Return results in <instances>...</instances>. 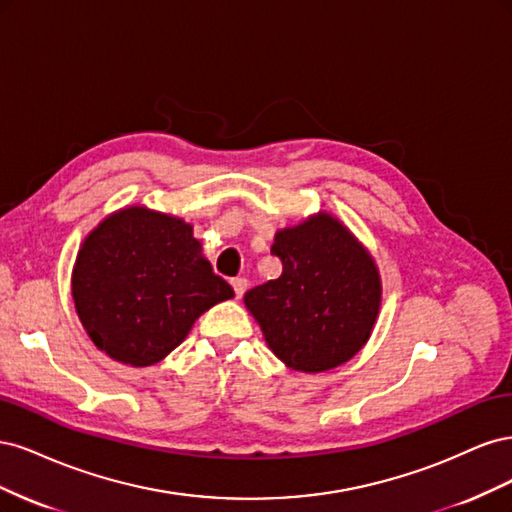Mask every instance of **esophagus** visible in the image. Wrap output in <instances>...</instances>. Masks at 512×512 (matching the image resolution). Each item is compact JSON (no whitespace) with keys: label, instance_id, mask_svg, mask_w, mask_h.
Here are the masks:
<instances>
[{"label":"esophagus","instance_id":"obj_1","mask_svg":"<svg viewBox=\"0 0 512 512\" xmlns=\"http://www.w3.org/2000/svg\"><path fill=\"white\" fill-rule=\"evenodd\" d=\"M230 284H232V288H235L237 299H241L243 292L247 290V280H245V277H235V280H230Z\"/></svg>","mask_w":512,"mask_h":512}]
</instances>
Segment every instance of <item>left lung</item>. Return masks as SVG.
Masks as SVG:
<instances>
[{
	"instance_id": "8db88e82",
	"label": "left lung",
	"mask_w": 512,
	"mask_h": 512,
	"mask_svg": "<svg viewBox=\"0 0 512 512\" xmlns=\"http://www.w3.org/2000/svg\"><path fill=\"white\" fill-rule=\"evenodd\" d=\"M271 254L282 260V275L243 297L267 346L303 374L350 361L380 314L382 282L374 256L327 211L277 230Z\"/></svg>"
}]
</instances>
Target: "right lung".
<instances>
[{
  "label": "right lung",
  "instance_id": "right-lung-1",
  "mask_svg": "<svg viewBox=\"0 0 512 512\" xmlns=\"http://www.w3.org/2000/svg\"><path fill=\"white\" fill-rule=\"evenodd\" d=\"M232 297L192 224L143 205L106 215L72 269L83 329L96 348L132 367L166 359L207 309Z\"/></svg>",
  "mask_w": 512,
  "mask_h": 512
}]
</instances>
